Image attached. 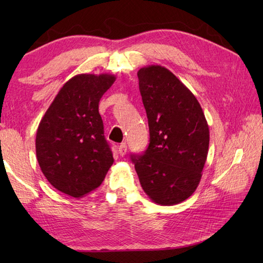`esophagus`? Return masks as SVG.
Segmentation results:
<instances>
[{"mask_svg":"<svg viewBox=\"0 0 263 263\" xmlns=\"http://www.w3.org/2000/svg\"><path fill=\"white\" fill-rule=\"evenodd\" d=\"M126 150H127V146H126V143L125 142H123V143H121L120 144V147H119V154H120V156H124L125 154H126Z\"/></svg>","mask_w":263,"mask_h":263,"instance_id":"esophagus-1","label":"esophagus"}]
</instances>
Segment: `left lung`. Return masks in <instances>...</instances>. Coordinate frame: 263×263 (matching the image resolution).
<instances>
[{"mask_svg": "<svg viewBox=\"0 0 263 263\" xmlns=\"http://www.w3.org/2000/svg\"><path fill=\"white\" fill-rule=\"evenodd\" d=\"M150 143L132 155L143 191L155 203L174 205L197 190L209 148L203 110L186 86L161 65L138 71Z\"/></svg>", "mask_w": 263, "mask_h": 263, "instance_id": "1", "label": "left lung"}]
</instances>
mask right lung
<instances>
[{
	"label": "right lung",
	"instance_id": "add662e5",
	"mask_svg": "<svg viewBox=\"0 0 263 263\" xmlns=\"http://www.w3.org/2000/svg\"><path fill=\"white\" fill-rule=\"evenodd\" d=\"M115 79L113 74L71 78L38 125L39 167L55 189L73 198L97 189L114 163L98 105Z\"/></svg>",
	"mask_w": 263,
	"mask_h": 263
}]
</instances>
